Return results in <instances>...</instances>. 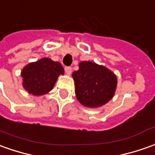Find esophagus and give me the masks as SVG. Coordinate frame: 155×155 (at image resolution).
Returning <instances> with one entry per match:
<instances>
[{
  "instance_id": "34e87169",
  "label": "esophagus",
  "mask_w": 155,
  "mask_h": 155,
  "mask_svg": "<svg viewBox=\"0 0 155 155\" xmlns=\"http://www.w3.org/2000/svg\"><path fill=\"white\" fill-rule=\"evenodd\" d=\"M65 71H66V73H67V75H71V67H65Z\"/></svg>"
}]
</instances>
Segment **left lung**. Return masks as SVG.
<instances>
[{"label": "left lung", "instance_id": "8db88e82", "mask_svg": "<svg viewBox=\"0 0 155 155\" xmlns=\"http://www.w3.org/2000/svg\"><path fill=\"white\" fill-rule=\"evenodd\" d=\"M78 67L71 75L78 102L88 108H98L108 103L116 93V74L104 66L89 61H81Z\"/></svg>", "mask_w": 155, "mask_h": 155}]
</instances>
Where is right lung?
Listing matches in <instances>:
<instances>
[{"label": "right lung", "instance_id": "add662e5", "mask_svg": "<svg viewBox=\"0 0 155 155\" xmlns=\"http://www.w3.org/2000/svg\"><path fill=\"white\" fill-rule=\"evenodd\" d=\"M60 75H64L61 64L51 58H41L22 68V87L29 94L44 95L53 89Z\"/></svg>", "mask_w": 155, "mask_h": 155}]
</instances>
